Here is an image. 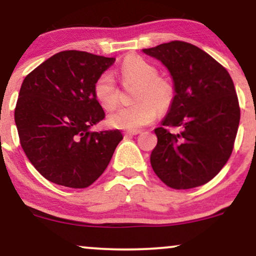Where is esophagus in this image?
<instances>
[{"mask_svg":"<svg viewBox=\"0 0 256 256\" xmlns=\"http://www.w3.org/2000/svg\"><path fill=\"white\" fill-rule=\"evenodd\" d=\"M140 130H134V131H132V130H128V131L124 132V134H125L126 137H130V136H136V134H140Z\"/></svg>","mask_w":256,"mask_h":256,"instance_id":"esophagus-1","label":"esophagus"}]
</instances>
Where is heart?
<instances>
[{
  "mask_svg": "<svg viewBox=\"0 0 256 256\" xmlns=\"http://www.w3.org/2000/svg\"><path fill=\"white\" fill-rule=\"evenodd\" d=\"M125 82H136L134 100L136 104L122 107L108 116L110 126L122 130H137L156 118V110L165 112L174 98V86L170 79L158 77L154 64L136 55H131L122 64ZM94 95L104 110H113L118 104V88L113 74L102 73L94 84Z\"/></svg>",
  "mask_w": 256,
  "mask_h": 256,
  "instance_id": "b5f03b06",
  "label": "heart"
}]
</instances>
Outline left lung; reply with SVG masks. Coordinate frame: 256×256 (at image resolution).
<instances>
[{"label":"left lung","mask_w":256,"mask_h":256,"mask_svg":"<svg viewBox=\"0 0 256 256\" xmlns=\"http://www.w3.org/2000/svg\"><path fill=\"white\" fill-rule=\"evenodd\" d=\"M142 52L161 61L174 86L162 126L154 130L158 144L150 164L155 174L178 190L208 183L228 162L238 130L240 112L230 74L186 42L173 40Z\"/></svg>","instance_id":"8db88e82"}]
</instances>
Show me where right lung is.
I'll return each mask as SVG.
<instances>
[{"label":"right lung","mask_w":256,"mask_h":256,"mask_svg":"<svg viewBox=\"0 0 256 256\" xmlns=\"http://www.w3.org/2000/svg\"><path fill=\"white\" fill-rule=\"evenodd\" d=\"M114 61L85 52H60L22 82L14 112L20 144L52 183L89 186L107 168L122 140L119 130L90 131L104 118L94 84Z\"/></svg>","instance_id":"obj_1"}]
</instances>
